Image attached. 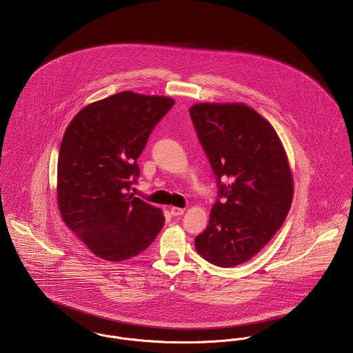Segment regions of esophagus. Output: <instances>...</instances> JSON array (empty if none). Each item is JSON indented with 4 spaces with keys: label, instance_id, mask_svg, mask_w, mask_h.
<instances>
[{
    "label": "esophagus",
    "instance_id": "1",
    "mask_svg": "<svg viewBox=\"0 0 353 353\" xmlns=\"http://www.w3.org/2000/svg\"><path fill=\"white\" fill-rule=\"evenodd\" d=\"M185 209H181V208H177V206H172L170 208V214L172 216H174V217H177V216H183L184 214Z\"/></svg>",
    "mask_w": 353,
    "mask_h": 353
}]
</instances>
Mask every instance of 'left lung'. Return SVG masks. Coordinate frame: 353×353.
Wrapping results in <instances>:
<instances>
[{
	"label": "left lung",
	"mask_w": 353,
	"mask_h": 353,
	"mask_svg": "<svg viewBox=\"0 0 353 353\" xmlns=\"http://www.w3.org/2000/svg\"><path fill=\"white\" fill-rule=\"evenodd\" d=\"M189 114L219 186L209 225L194 246L212 265L233 268L252 259L282 228L292 174L275 130L250 107L201 103Z\"/></svg>",
	"instance_id": "1"
}]
</instances>
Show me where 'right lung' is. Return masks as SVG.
Segmentation results:
<instances>
[{
  "mask_svg": "<svg viewBox=\"0 0 353 353\" xmlns=\"http://www.w3.org/2000/svg\"><path fill=\"white\" fill-rule=\"evenodd\" d=\"M174 101L131 91L84 107L63 134L58 206L72 233L97 256L120 262L144 252L164 225L159 208L130 194L136 163Z\"/></svg>",
  "mask_w": 353,
  "mask_h": 353,
  "instance_id": "1",
  "label": "right lung"
}]
</instances>
